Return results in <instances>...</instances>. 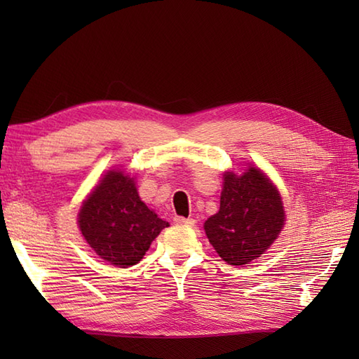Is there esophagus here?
Wrapping results in <instances>:
<instances>
[{
    "mask_svg": "<svg viewBox=\"0 0 359 359\" xmlns=\"http://www.w3.org/2000/svg\"><path fill=\"white\" fill-rule=\"evenodd\" d=\"M174 222L177 225H194V219H187V217H182V216H175L174 217Z\"/></svg>",
    "mask_w": 359,
    "mask_h": 359,
    "instance_id": "obj_1",
    "label": "esophagus"
}]
</instances>
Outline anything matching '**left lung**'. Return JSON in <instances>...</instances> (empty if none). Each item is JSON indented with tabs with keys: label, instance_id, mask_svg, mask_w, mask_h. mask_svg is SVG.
<instances>
[{
	"label": "left lung",
	"instance_id": "8db88e82",
	"mask_svg": "<svg viewBox=\"0 0 359 359\" xmlns=\"http://www.w3.org/2000/svg\"><path fill=\"white\" fill-rule=\"evenodd\" d=\"M284 216L276 187L250 166L241 175L225 174L219 212L205 222V233L225 262L245 265L278 238Z\"/></svg>",
	"mask_w": 359,
	"mask_h": 359
}]
</instances>
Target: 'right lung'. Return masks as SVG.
<instances>
[{
	"mask_svg": "<svg viewBox=\"0 0 359 359\" xmlns=\"http://www.w3.org/2000/svg\"><path fill=\"white\" fill-rule=\"evenodd\" d=\"M79 216L81 234L90 248L120 269L139 262L151 242L168 226L140 201L134 179L121 171L104 175Z\"/></svg>",
	"mask_w": 359,
	"mask_h": 359,
	"instance_id": "1",
	"label": "right lung"
}]
</instances>
